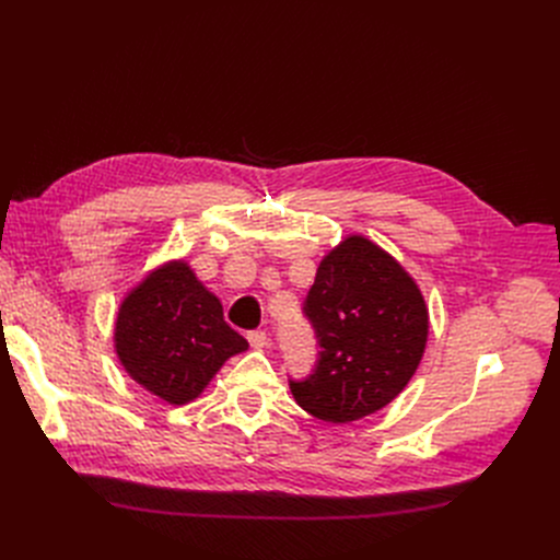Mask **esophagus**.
Wrapping results in <instances>:
<instances>
[{
  "label": "esophagus",
  "mask_w": 560,
  "mask_h": 560,
  "mask_svg": "<svg viewBox=\"0 0 560 560\" xmlns=\"http://www.w3.org/2000/svg\"><path fill=\"white\" fill-rule=\"evenodd\" d=\"M247 340H249V345H252L254 349H262V347L270 345V336L265 334V331H249V334H247Z\"/></svg>",
  "instance_id": "1"
}]
</instances>
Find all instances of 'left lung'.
<instances>
[{
  "label": "left lung",
  "instance_id": "8db88e82",
  "mask_svg": "<svg viewBox=\"0 0 560 560\" xmlns=\"http://www.w3.org/2000/svg\"><path fill=\"white\" fill-rule=\"evenodd\" d=\"M304 315L319 351L306 378H290V393L317 420L347 424L384 408L422 361L429 336L422 292L363 235H349L322 258Z\"/></svg>",
  "mask_w": 560,
  "mask_h": 560
}]
</instances>
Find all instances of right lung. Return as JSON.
<instances>
[{
	"label": "right lung",
	"instance_id": "1",
	"mask_svg": "<svg viewBox=\"0 0 560 560\" xmlns=\"http://www.w3.org/2000/svg\"><path fill=\"white\" fill-rule=\"evenodd\" d=\"M247 347L184 260L136 285L115 322V351L129 376L176 406L199 397L224 361Z\"/></svg>",
	"mask_w": 560,
	"mask_h": 560
}]
</instances>
